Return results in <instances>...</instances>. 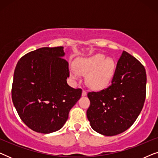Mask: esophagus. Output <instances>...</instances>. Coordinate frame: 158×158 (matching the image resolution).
<instances>
[{"instance_id":"34e87169","label":"esophagus","mask_w":158,"mask_h":158,"mask_svg":"<svg viewBox=\"0 0 158 158\" xmlns=\"http://www.w3.org/2000/svg\"><path fill=\"white\" fill-rule=\"evenodd\" d=\"M86 95H87V92H86V90H83V93H82V96H86Z\"/></svg>"}]
</instances>
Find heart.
I'll list each match as a JSON object with an SVG mask.
<instances>
[{
  "label": "heart",
  "instance_id": "heart-1",
  "mask_svg": "<svg viewBox=\"0 0 158 158\" xmlns=\"http://www.w3.org/2000/svg\"><path fill=\"white\" fill-rule=\"evenodd\" d=\"M101 54L92 57L81 58L76 62V68L71 69L73 79H79L82 75H88L87 84L94 89H101L106 86L113 77L115 63L111 58Z\"/></svg>",
  "mask_w": 158,
  "mask_h": 158
}]
</instances>
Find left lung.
<instances>
[{"label":"left lung","instance_id":"8db88e82","mask_svg":"<svg viewBox=\"0 0 158 158\" xmlns=\"http://www.w3.org/2000/svg\"><path fill=\"white\" fill-rule=\"evenodd\" d=\"M145 68L139 60L123 51L111 84L88 93L90 104L87 117L95 131L105 136L124 132L139 115L146 98Z\"/></svg>","mask_w":158,"mask_h":158}]
</instances>
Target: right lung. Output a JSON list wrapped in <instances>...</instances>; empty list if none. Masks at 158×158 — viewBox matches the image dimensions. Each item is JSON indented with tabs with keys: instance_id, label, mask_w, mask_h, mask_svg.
Segmentation results:
<instances>
[{
	"instance_id": "obj_1",
	"label": "right lung",
	"mask_w": 158,
	"mask_h": 158,
	"mask_svg": "<svg viewBox=\"0 0 158 158\" xmlns=\"http://www.w3.org/2000/svg\"><path fill=\"white\" fill-rule=\"evenodd\" d=\"M63 47H42L23 55L14 74L11 96L19 117L34 131L52 133L63 127L82 89L67 83Z\"/></svg>"
}]
</instances>
